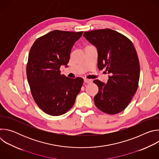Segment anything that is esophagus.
Listing matches in <instances>:
<instances>
[{"label": "esophagus", "mask_w": 159, "mask_h": 159, "mask_svg": "<svg viewBox=\"0 0 159 159\" xmlns=\"http://www.w3.org/2000/svg\"><path fill=\"white\" fill-rule=\"evenodd\" d=\"M84 83H86V84H90V83H91V82H92V81L90 80L87 79H84Z\"/></svg>", "instance_id": "obj_1"}]
</instances>
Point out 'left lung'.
Wrapping results in <instances>:
<instances>
[{"instance_id":"obj_1","label":"left lung","mask_w":159,"mask_h":159,"mask_svg":"<svg viewBox=\"0 0 159 159\" xmlns=\"http://www.w3.org/2000/svg\"><path fill=\"white\" fill-rule=\"evenodd\" d=\"M84 36L98 50V66L110 74L107 84L94 80L99 88L94 103L101 111L115 115L123 111L138 89L140 63L132 42L111 29L84 32Z\"/></svg>"}]
</instances>
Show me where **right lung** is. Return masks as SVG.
Listing matches in <instances>:
<instances>
[{
	"instance_id": "obj_1",
	"label": "right lung",
	"mask_w": 159,
	"mask_h": 159,
	"mask_svg": "<svg viewBox=\"0 0 159 159\" xmlns=\"http://www.w3.org/2000/svg\"><path fill=\"white\" fill-rule=\"evenodd\" d=\"M83 32L52 31L38 38L31 47L26 75L33 99L39 107L51 116L63 115L74 106L84 80L61 75L67 66L74 43Z\"/></svg>"
}]
</instances>
